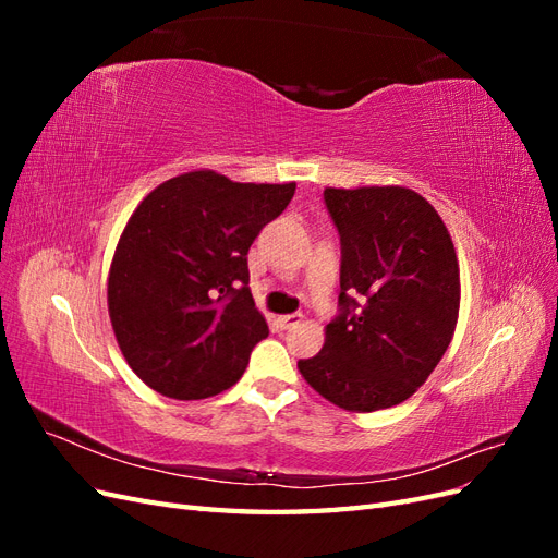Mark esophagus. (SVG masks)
I'll return each instance as SVG.
<instances>
[{"label": "esophagus", "instance_id": "obj_1", "mask_svg": "<svg viewBox=\"0 0 558 558\" xmlns=\"http://www.w3.org/2000/svg\"><path fill=\"white\" fill-rule=\"evenodd\" d=\"M300 320H302V314H283V316L277 318V324H279L281 330H289V328L298 326Z\"/></svg>", "mask_w": 558, "mask_h": 558}]
</instances>
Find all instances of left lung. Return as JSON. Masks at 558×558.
<instances>
[{
	"label": "left lung",
	"mask_w": 558,
	"mask_h": 558,
	"mask_svg": "<svg viewBox=\"0 0 558 558\" xmlns=\"http://www.w3.org/2000/svg\"><path fill=\"white\" fill-rule=\"evenodd\" d=\"M324 199L342 244L340 314L298 369L342 410L393 408L453 337L461 279L451 234L430 202L402 185L326 189Z\"/></svg>",
	"instance_id": "8db88e82"
}]
</instances>
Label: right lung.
<instances>
[{"label": "right lung", "instance_id": "add662e5", "mask_svg": "<svg viewBox=\"0 0 558 558\" xmlns=\"http://www.w3.org/2000/svg\"><path fill=\"white\" fill-rule=\"evenodd\" d=\"M295 183H238L197 170L150 191L118 240L109 316L128 365L154 391L199 400L238 381L267 320L246 253Z\"/></svg>", "mask_w": 558, "mask_h": 558}]
</instances>
